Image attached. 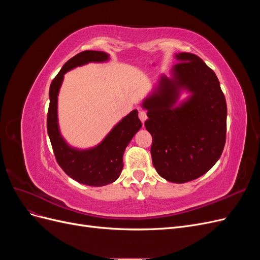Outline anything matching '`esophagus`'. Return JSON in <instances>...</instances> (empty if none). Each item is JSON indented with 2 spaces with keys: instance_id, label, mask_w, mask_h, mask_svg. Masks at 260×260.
I'll use <instances>...</instances> for the list:
<instances>
[{
  "instance_id": "obj_1",
  "label": "esophagus",
  "mask_w": 260,
  "mask_h": 260,
  "mask_svg": "<svg viewBox=\"0 0 260 260\" xmlns=\"http://www.w3.org/2000/svg\"><path fill=\"white\" fill-rule=\"evenodd\" d=\"M139 118L141 119V121H142L143 123L145 122V120L147 119V116H146V113L143 112V111H139Z\"/></svg>"
}]
</instances>
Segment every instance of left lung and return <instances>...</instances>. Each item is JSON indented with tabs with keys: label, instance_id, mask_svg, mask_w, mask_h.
<instances>
[{
	"label": "left lung",
	"instance_id": "left-lung-1",
	"mask_svg": "<svg viewBox=\"0 0 260 260\" xmlns=\"http://www.w3.org/2000/svg\"><path fill=\"white\" fill-rule=\"evenodd\" d=\"M179 61L170 77L160 75L142 102L151 133L153 165L174 183L200 178L222 154L226 132V103L216 74L191 53L175 54ZM186 91V99L179 101Z\"/></svg>",
	"mask_w": 260,
	"mask_h": 260
}]
</instances>
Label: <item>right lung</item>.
<instances>
[{
    "label": "right lung",
    "mask_w": 260,
    "mask_h": 260,
    "mask_svg": "<svg viewBox=\"0 0 260 260\" xmlns=\"http://www.w3.org/2000/svg\"><path fill=\"white\" fill-rule=\"evenodd\" d=\"M109 54L102 51H84L70 58L54 78L50 86V106L48 113V135L53 151L61 169L78 182L90 186H104L119 178L122 168V156L132 138L142 127L135 109L116 123L98 145L90 148H76L67 143L61 136L58 124V93L69 70L89 62H106Z\"/></svg>",
    "instance_id": "add662e5"
}]
</instances>
